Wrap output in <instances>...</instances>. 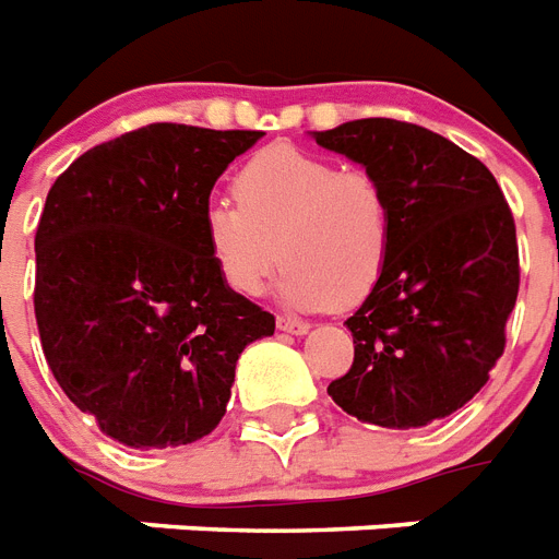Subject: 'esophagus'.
Listing matches in <instances>:
<instances>
[{
  "mask_svg": "<svg viewBox=\"0 0 559 559\" xmlns=\"http://www.w3.org/2000/svg\"><path fill=\"white\" fill-rule=\"evenodd\" d=\"M276 329H280V332H288V334H306L308 323H302V320H294V317H276Z\"/></svg>",
  "mask_w": 559,
  "mask_h": 559,
  "instance_id": "1",
  "label": "esophagus"
}]
</instances>
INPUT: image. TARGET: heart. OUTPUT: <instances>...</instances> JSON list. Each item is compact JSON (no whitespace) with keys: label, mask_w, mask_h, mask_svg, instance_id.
Here are the masks:
<instances>
[{"label":"heart","mask_w":559,"mask_h":559,"mask_svg":"<svg viewBox=\"0 0 559 559\" xmlns=\"http://www.w3.org/2000/svg\"><path fill=\"white\" fill-rule=\"evenodd\" d=\"M234 199L204 207L202 239L236 294H262L280 262L283 297L306 311L357 306L381 280L392 248V199L372 173L267 146L236 173Z\"/></svg>","instance_id":"obj_1"}]
</instances>
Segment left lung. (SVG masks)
Instances as JSON below:
<instances>
[{"label": "left lung", "mask_w": 559, "mask_h": 559, "mask_svg": "<svg viewBox=\"0 0 559 559\" xmlns=\"http://www.w3.org/2000/svg\"><path fill=\"white\" fill-rule=\"evenodd\" d=\"M314 141L381 178L392 248L346 320L355 360L329 395L357 421L413 430L462 409L506 352L520 292L511 207L479 158L406 120L364 118Z\"/></svg>", "instance_id": "left-lung-1"}]
</instances>
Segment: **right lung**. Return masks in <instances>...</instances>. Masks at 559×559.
<instances>
[{"label": "right lung", "mask_w": 559, "mask_h": 559, "mask_svg": "<svg viewBox=\"0 0 559 559\" xmlns=\"http://www.w3.org/2000/svg\"><path fill=\"white\" fill-rule=\"evenodd\" d=\"M259 138L150 123L83 153L48 190L39 343L71 404L127 448L216 430L242 349L274 334V314L227 288L202 239L216 178Z\"/></svg>", "instance_id": "obj_1"}]
</instances>
